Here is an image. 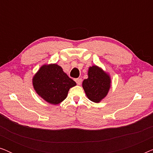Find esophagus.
Wrapping results in <instances>:
<instances>
[{
  "label": "esophagus",
  "instance_id": "34e87169",
  "mask_svg": "<svg viewBox=\"0 0 153 153\" xmlns=\"http://www.w3.org/2000/svg\"><path fill=\"white\" fill-rule=\"evenodd\" d=\"M75 81H76V83L78 85H81V82H82V79H75Z\"/></svg>",
  "mask_w": 153,
  "mask_h": 153
}]
</instances>
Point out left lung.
Here are the masks:
<instances>
[{
  "label": "left lung",
  "instance_id": "8db88e82",
  "mask_svg": "<svg viewBox=\"0 0 153 153\" xmlns=\"http://www.w3.org/2000/svg\"><path fill=\"white\" fill-rule=\"evenodd\" d=\"M111 79L108 73L97 65L89 67L88 79H84L82 87L91 101L99 103L106 97L111 88Z\"/></svg>",
  "mask_w": 153,
  "mask_h": 153
}]
</instances>
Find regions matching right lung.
Wrapping results in <instances>:
<instances>
[{"label": "right lung", "mask_w": 153, "mask_h": 153, "mask_svg": "<svg viewBox=\"0 0 153 153\" xmlns=\"http://www.w3.org/2000/svg\"><path fill=\"white\" fill-rule=\"evenodd\" d=\"M32 83L37 95L53 105L65 100L69 90L76 85L56 63L42 65L33 76Z\"/></svg>", "instance_id": "right-lung-1"}]
</instances>
